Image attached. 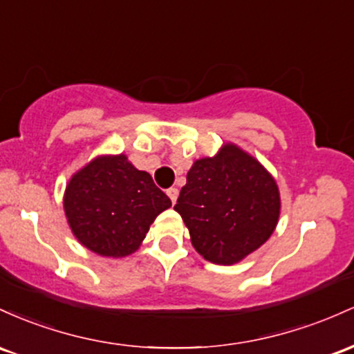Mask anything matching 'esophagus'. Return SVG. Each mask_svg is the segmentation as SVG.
I'll use <instances>...</instances> for the list:
<instances>
[{
  "label": "esophagus",
  "mask_w": 354,
  "mask_h": 354,
  "mask_svg": "<svg viewBox=\"0 0 354 354\" xmlns=\"http://www.w3.org/2000/svg\"><path fill=\"white\" fill-rule=\"evenodd\" d=\"M167 196L170 197V201H172V204H176L177 197H178V189H177V187H170L169 190H167Z\"/></svg>",
  "instance_id": "1"
}]
</instances>
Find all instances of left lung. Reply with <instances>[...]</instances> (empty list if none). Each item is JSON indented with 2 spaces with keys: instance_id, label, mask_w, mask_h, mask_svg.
Masks as SVG:
<instances>
[{
  "instance_id": "obj_1",
  "label": "left lung",
  "mask_w": 354,
  "mask_h": 354,
  "mask_svg": "<svg viewBox=\"0 0 354 354\" xmlns=\"http://www.w3.org/2000/svg\"><path fill=\"white\" fill-rule=\"evenodd\" d=\"M174 209L205 261L232 266L271 237L281 194L256 157L227 142L214 157L194 162Z\"/></svg>"
}]
</instances>
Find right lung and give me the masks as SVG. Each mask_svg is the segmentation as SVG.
Returning a JSON list of instances; mask_svg holds the SVG:
<instances>
[{
    "instance_id": "1",
    "label": "right lung",
    "mask_w": 354,
    "mask_h": 354,
    "mask_svg": "<svg viewBox=\"0 0 354 354\" xmlns=\"http://www.w3.org/2000/svg\"><path fill=\"white\" fill-rule=\"evenodd\" d=\"M172 205L125 153L98 156L75 172L63 194L66 221L83 248L127 257L140 248L156 217Z\"/></svg>"
}]
</instances>
